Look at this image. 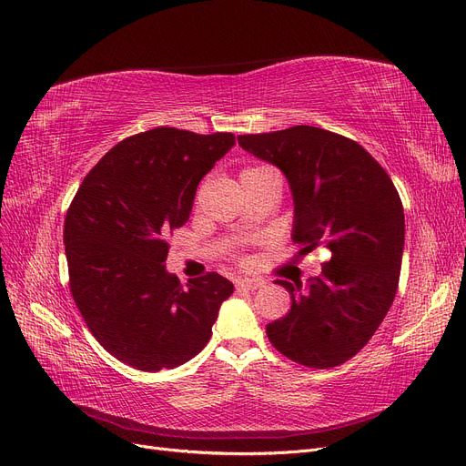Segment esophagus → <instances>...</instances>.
I'll return each mask as SVG.
<instances>
[{
    "mask_svg": "<svg viewBox=\"0 0 466 466\" xmlns=\"http://www.w3.org/2000/svg\"><path fill=\"white\" fill-rule=\"evenodd\" d=\"M236 287L247 289V290H257V289L264 287V281H260V279H249V277H245V279H238Z\"/></svg>",
    "mask_w": 466,
    "mask_h": 466,
    "instance_id": "obj_1",
    "label": "esophagus"
}]
</instances>
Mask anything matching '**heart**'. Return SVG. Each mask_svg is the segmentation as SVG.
<instances>
[{"label": "heart", "mask_w": 466, "mask_h": 466, "mask_svg": "<svg viewBox=\"0 0 466 466\" xmlns=\"http://www.w3.org/2000/svg\"><path fill=\"white\" fill-rule=\"evenodd\" d=\"M251 170H255V168H247V170H245V172H251Z\"/></svg>", "instance_id": "obj_1"}]
</instances>
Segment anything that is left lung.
Wrapping results in <instances>:
<instances>
[{
	"label": "left lung",
	"instance_id": "obj_1",
	"mask_svg": "<svg viewBox=\"0 0 466 466\" xmlns=\"http://www.w3.org/2000/svg\"><path fill=\"white\" fill-rule=\"evenodd\" d=\"M238 144L285 174L298 253L319 245L331 253L305 285L277 281L292 307L268 324V339L305 367L345 363L375 335L397 292L405 211L395 185L358 142L319 127L241 135Z\"/></svg>",
	"mask_w": 466,
	"mask_h": 466
}]
</instances>
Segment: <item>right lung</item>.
Wrapping results in <instances>:
<instances>
[{"instance_id":"add662e5","label":"right lung","mask_w":466,"mask_h":466,"mask_svg":"<svg viewBox=\"0 0 466 466\" xmlns=\"http://www.w3.org/2000/svg\"><path fill=\"white\" fill-rule=\"evenodd\" d=\"M236 144L230 133L157 127L116 144L66 217L75 303L101 347L155 373L195 358L234 285L219 273L181 287L165 236L187 223L197 187Z\"/></svg>"}]
</instances>
